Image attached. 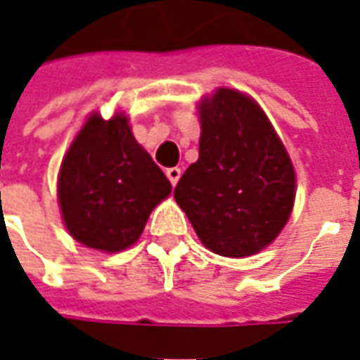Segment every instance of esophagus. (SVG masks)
I'll return each instance as SVG.
<instances>
[{
    "mask_svg": "<svg viewBox=\"0 0 360 360\" xmlns=\"http://www.w3.org/2000/svg\"><path fill=\"white\" fill-rule=\"evenodd\" d=\"M165 175H167L169 183H172L173 187H175V185H177V181H179V177H181V169L179 167H169V169L165 172Z\"/></svg>",
    "mask_w": 360,
    "mask_h": 360,
    "instance_id": "1",
    "label": "esophagus"
}]
</instances>
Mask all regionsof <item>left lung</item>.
<instances>
[{
	"mask_svg": "<svg viewBox=\"0 0 360 360\" xmlns=\"http://www.w3.org/2000/svg\"><path fill=\"white\" fill-rule=\"evenodd\" d=\"M198 160L175 187V200L198 239L216 255L250 257L289 219L295 172L255 100L219 89L200 105Z\"/></svg>",
	"mask_w": 360,
	"mask_h": 360,
	"instance_id": "left-lung-1",
	"label": "left lung"
}]
</instances>
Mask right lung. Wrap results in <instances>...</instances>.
I'll return each instance as SVG.
<instances>
[{
  "instance_id": "obj_1",
  "label": "right lung",
  "mask_w": 360,
  "mask_h": 360,
  "mask_svg": "<svg viewBox=\"0 0 360 360\" xmlns=\"http://www.w3.org/2000/svg\"><path fill=\"white\" fill-rule=\"evenodd\" d=\"M169 193V181L134 141L123 115L110 121L92 115L67 152L58 181L69 233L105 252L131 247Z\"/></svg>"
}]
</instances>
